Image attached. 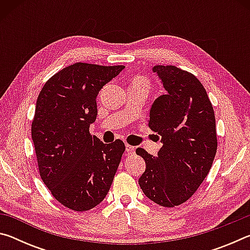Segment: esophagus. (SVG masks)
Wrapping results in <instances>:
<instances>
[{"instance_id":"obj_1","label":"esophagus","mask_w":250,"mask_h":250,"mask_svg":"<svg viewBox=\"0 0 250 250\" xmlns=\"http://www.w3.org/2000/svg\"><path fill=\"white\" fill-rule=\"evenodd\" d=\"M125 150H126V153H128V154H134L135 147L132 146H130V145H126L125 146Z\"/></svg>"}]
</instances>
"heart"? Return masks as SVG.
I'll list each match as a JSON object with an SVG mask.
<instances>
[{"label":"heart","instance_id":"1","mask_svg":"<svg viewBox=\"0 0 250 250\" xmlns=\"http://www.w3.org/2000/svg\"><path fill=\"white\" fill-rule=\"evenodd\" d=\"M133 83H142V84H146V86H149V80H147L146 77H143V76H137V77H134Z\"/></svg>","mask_w":250,"mask_h":250}]
</instances>
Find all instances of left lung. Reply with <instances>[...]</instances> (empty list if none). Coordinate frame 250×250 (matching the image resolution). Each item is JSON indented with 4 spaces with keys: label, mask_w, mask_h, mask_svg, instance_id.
<instances>
[{
    "label": "left lung",
    "mask_w": 250,
    "mask_h": 250,
    "mask_svg": "<svg viewBox=\"0 0 250 250\" xmlns=\"http://www.w3.org/2000/svg\"><path fill=\"white\" fill-rule=\"evenodd\" d=\"M153 71L167 92L152 104L147 125L163 146L158 156L137 149L146 164L139 185L156 204L174 207L188 201L208 174L217 151L216 122L196 76L175 66L158 65Z\"/></svg>",
    "instance_id": "1"
}]
</instances>
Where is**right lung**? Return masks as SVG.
Returning a JSON list of instances; mask_svg holds the SVG:
<instances>
[{
    "mask_svg": "<svg viewBox=\"0 0 250 250\" xmlns=\"http://www.w3.org/2000/svg\"><path fill=\"white\" fill-rule=\"evenodd\" d=\"M124 68L75 62L53 75L37 98L32 139L40 175L69 209L89 210L103 202L119 167L124 141L107 145L89 128L97 95Z\"/></svg>",
    "mask_w": 250,
    "mask_h": 250,
    "instance_id": "add662e5",
    "label": "right lung"
}]
</instances>
